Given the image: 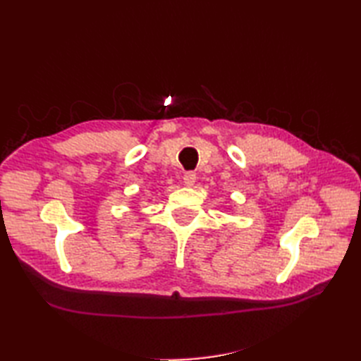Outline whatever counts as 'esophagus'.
Here are the masks:
<instances>
[{
    "label": "esophagus",
    "mask_w": 361,
    "mask_h": 361,
    "mask_svg": "<svg viewBox=\"0 0 361 361\" xmlns=\"http://www.w3.org/2000/svg\"><path fill=\"white\" fill-rule=\"evenodd\" d=\"M195 180H197V175L194 172H185V175H183V181H185L186 186H194Z\"/></svg>",
    "instance_id": "1"
}]
</instances>
